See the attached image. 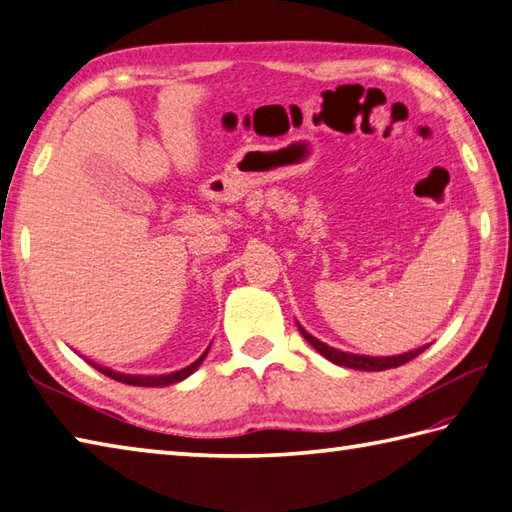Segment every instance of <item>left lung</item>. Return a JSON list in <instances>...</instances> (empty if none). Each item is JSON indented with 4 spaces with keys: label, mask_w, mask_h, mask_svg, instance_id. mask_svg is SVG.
I'll return each mask as SVG.
<instances>
[{
    "label": "left lung",
    "mask_w": 512,
    "mask_h": 512,
    "mask_svg": "<svg viewBox=\"0 0 512 512\" xmlns=\"http://www.w3.org/2000/svg\"><path fill=\"white\" fill-rule=\"evenodd\" d=\"M302 338H305L311 347H314L320 356H325L327 360H331L333 364H340V367H349V369H358V371H387V369H395L400 367V364H406L409 360L417 358L420 353L429 347V344H424V347L409 351V353H400V356H387V358H373V356H358V353H347V351H340V349H333L329 344L320 342L318 338L311 336L305 329L298 325Z\"/></svg>",
    "instance_id": "left-lung-1"
}]
</instances>
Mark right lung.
<instances>
[{
	"label": "right lung",
	"mask_w": 512,
	"mask_h": 512,
	"mask_svg": "<svg viewBox=\"0 0 512 512\" xmlns=\"http://www.w3.org/2000/svg\"><path fill=\"white\" fill-rule=\"evenodd\" d=\"M207 351H210V347H207L203 356L198 358L196 362H192L190 367H185L181 371H174V373H165V375H130V373H119V371L106 369V367H101V364H95V362H90V360H88V364H92V367H95L97 371H101L103 375H108V378L117 380V382H123V384H132V387H170V384L185 380L187 375H192L198 367H201V362L205 360Z\"/></svg>",
	"instance_id": "right-lung-1"
}]
</instances>
